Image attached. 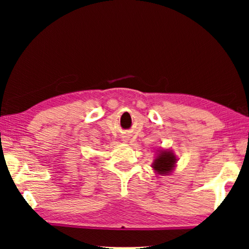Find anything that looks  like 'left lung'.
Wrapping results in <instances>:
<instances>
[{
  "label": "left lung",
  "mask_w": 249,
  "mask_h": 249,
  "mask_svg": "<svg viewBox=\"0 0 249 249\" xmlns=\"http://www.w3.org/2000/svg\"><path fill=\"white\" fill-rule=\"evenodd\" d=\"M178 156L172 149L159 147L155 152V159L152 163V169L156 176H169L175 172L178 162Z\"/></svg>",
  "instance_id": "obj_1"
}]
</instances>
